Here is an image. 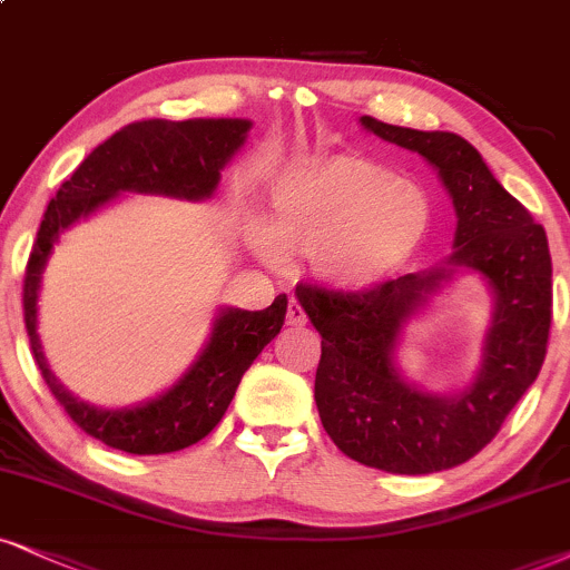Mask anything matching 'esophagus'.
<instances>
[{
    "label": "esophagus",
    "instance_id": "34e87169",
    "mask_svg": "<svg viewBox=\"0 0 570 570\" xmlns=\"http://www.w3.org/2000/svg\"><path fill=\"white\" fill-rule=\"evenodd\" d=\"M285 320H287V325H296V327L306 325V312H304V306H301L296 298H291V304H287Z\"/></svg>",
    "mask_w": 570,
    "mask_h": 570
}]
</instances>
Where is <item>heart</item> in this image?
Here are the masks:
<instances>
[{
  "instance_id": "obj_1",
  "label": "heart",
  "mask_w": 570,
  "mask_h": 570,
  "mask_svg": "<svg viewBox=\"0 0 570 570\" xmlns=\"http://www.w3.org/2000/svg\"><path fill=\"white\" fill-rule=\"evenodd\" d=\"M433 224L428 193L362 158L301 164L274 181L269 219L250 224V243L269 262L279 250L312 253L314 272L343 291H362L412 262Z\"/></svg>"
}]
</instances>
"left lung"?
<instances>
[{
  "mask_svg": "<svg viewBox=\"0 0 570 570\" xmlns=\"http://www.w3.org/2000/svg\"><path fill=\"white\" fill-rule=\"evenodd\" d=\"M362 126L439 168L456 210L454 253L441 269L367 291L296 287L322 335L314 399L327 435L351 460L399 475L435 473L479 454L537 381L552 325V258L542 224L494 179L468 139L372 116H362ZM454 265L481 271L495 287L498 308L476 381L454 397H431L401 381L392 348L403 322Z\"/></svg>",
  "mask_w": 570,
  "mask_h": 570,
  "instance_id": "1",
  "label": "left lung"
}]
</instances>
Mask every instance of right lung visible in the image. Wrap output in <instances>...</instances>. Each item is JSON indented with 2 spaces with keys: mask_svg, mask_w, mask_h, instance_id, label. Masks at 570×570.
I'll list each match as a JSON object with an SVG mask.
<instances>
[{
  "mask_svg": "<svg viewBox=\"0 0 570 570\" xmlns=\"http://www.w3.org/2000/svg\"><path fill=\"white\" fill-rule=\"evenodd\" d=\"M250 121L243 118H195V121H137L81 160L45 210L23 279V320L47 389L68 417L91 439L129 454H166L193 446L219 425L237 385L253 360L283 330L287 296L262 312L224 308L214 322L208 346L174 389L135 410H97L73 399L47 367L37 335V298L49 253L58 235L89 216L124 189L160 193L174 198H208L222 168L240 150Z\"/></svg>",
  "mask_w": 570,
  "mask_h": 570,
  "instance_id": "obj_1",
  "label": "right lung"
}]
</instances>
